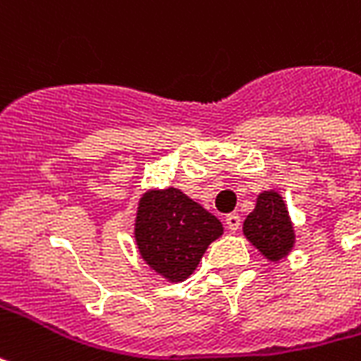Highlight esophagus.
Here are the masks:
<instances>
[{"label": "esophagus", "instance_id": "1", "mask_svg": "<svg viewBox=\"0 0 361 361\" xmlns=\"http://www.w3.org/2000/svg\"><path fill=\"white\" fill-rule=\"evenodd\" d=\"M226 226H228L229 231H237L239 229V226H241V218H239V214H228L226 216Z\"/></svg>", "mask_w": 361, "mask_h": 361}]
</instances>
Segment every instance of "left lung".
<instances>
[{
  "label": "left lung",
  "instance_id": "obj_1",
  "mask_svg": "<svg viewBox=\"0 0 361 361\" xmlns=\"http://www.w3.org/2000/svg\"><path fill=\"white\" fill-rule=\"evenodd\" d=\"M243 235L271 264L281 262L290 255L296 243L295 226L289 208L276 189L256 197L255 210L243 221Z\"/></svg>",
  "mask_w": 361,
  "mask_h": 361
}]
</instances>
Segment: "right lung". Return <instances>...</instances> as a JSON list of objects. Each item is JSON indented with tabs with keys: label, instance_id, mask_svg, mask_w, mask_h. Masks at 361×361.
I'll return each mask as SVG.
<instances>
[{
	"label": "right lung",
	"instance_id": "obj_1",
	"mask_svg": "<svg viewBox=\"0 0 361 361\" xmlns=\"http://www.w3.org/2000/svg\"><path fill=\"white\" fill-rule=\"evenodd\" d=\"M221 233V221L178 188L149 189L137 202L133 224L137 252L170 283L185 281Z\"/></svg>",
	"mask_w": 361,
	"mask_h": 361
}]
</instances>
